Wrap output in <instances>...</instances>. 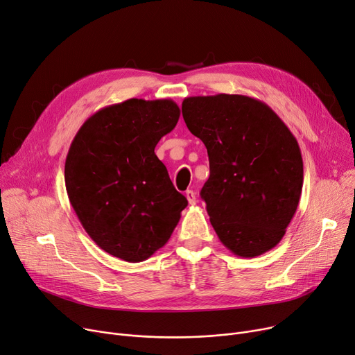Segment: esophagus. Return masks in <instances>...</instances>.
Returning <instances> with one entry per match:
<instances>
[{
	"label": "esophagus",
	"mask_w": 355,
	"mask_h": 355,
	"mask_svg": "<svg viewBox=\"0 0 355 355\" xmlns=\"http://www.w3.org/2000/svg\"><path fill=\"white\" fill-rule=\"evenodd\" d=\"M185 197H187V200H189V202L191 204V206H194V204L197 202V197H196V193L193 190L185 191Z\"/></svg>",
	"instance_id": "esophagus-1"
}]
</instances>
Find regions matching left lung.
I'll list each match as a JSON object with an SVG mask.
<instances>
[{
  "label": "left lung",
  "mask_w": 355,
  "mask_h": 355,
  "mask_svg": "<svg viewBox=\"0 0 355 355\" xmlns=\"http://www.w3.org/2000/svg\"><path fill=\"white\" fill-rule=\"evenodd\" d=\"M181 109L207 148L210 177L200 194L220 241L241 257L269 252L285 236L302 193L296 138L266 103L249 96H191Z\"/></svg>",
  "instance_id": "1"
}]
</instances>
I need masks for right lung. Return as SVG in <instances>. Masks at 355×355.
<instances>
[{
	"instance_id": "add662e5",
	"label": "right lung",
	"mask_w": 355,
	"mask_h": 355,
	"mask_svg": "<svg viewBox=\"0 0 355 355\" xmlns=\"http://www.w3.org/2000/svg\"><path fill=\"white\" fill-rule=\"evenodd\" d=\"M178 118L171 99H128L93 114L69 148L71 207L90 239L125 262L161 249L189 204L154 153Z\"/></svg>"
}]
</instances>
